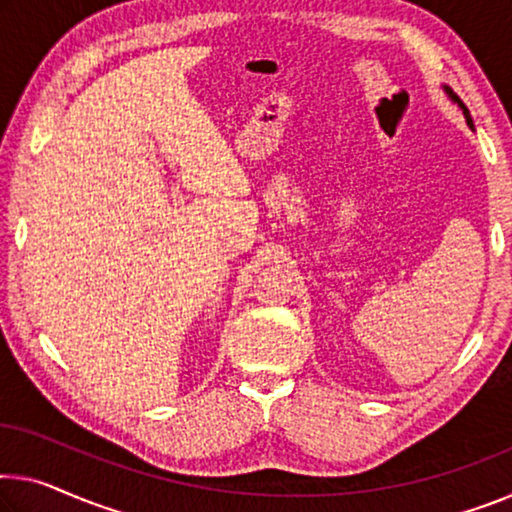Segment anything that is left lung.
Segmentation results:
<instances>
[{"mask_svg": "<svg viewBox=\"0 0 512 512\" xmlns=\"http://www.w3.org/2000/svg\"><path fill=\"white\" fill-rule=\"evenodd\" d=\"M446 93H448V96H451V98H453V100H455V102H458V105H460V107H462V112H465V119H467V123H469V125H471V119H469V109H467V107H465V105H462V100H460V98H458V96H455V93H453V91H448V89H446Z\"/></svg>", "mask_w": 512, "mask_h": 512, "instance_id": "obj_1", "label": "left lung"}]
</instances>
